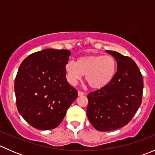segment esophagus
I'll return each mask as SVG.
<instances>
[{
	"label": "esophagus",
	"instance_id": "obj_1",
	"mask_svg": "<svg viewBox=\"0 0 155 155\" xmlns=\"http://www.w3.org/2000/svg\"><path fill=\"white\" fill-rule=\"evenodd\" d=\"M78 95L79 96H83V95H85V93L82 91H78Z\"/></svg>",
	"mask_w": 155,
	"mask_h": 155
}]
</instances>
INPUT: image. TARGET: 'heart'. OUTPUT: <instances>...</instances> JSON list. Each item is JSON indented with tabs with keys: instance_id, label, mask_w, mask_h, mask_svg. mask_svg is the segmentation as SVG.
Here are the masks:
<instances>
[{
	"instance_id": "heart-1",
	"label": "heart",
	"mask_w": 155,
	"mask_h": 155,
	"mask_svg": "<svg viewBox=\"0 0 155 155\" xmlns=\"http://www.w3.org/2000/svg\"><path fill=\"white\" fill-rule=\"evenodd\" d=\"M117 63L112 55H85L76 63L69 61L65 65L67 78L76 85L85 75V80L93 89H101L109 85L115 76Z\"/></svg>"
}]
</instances>
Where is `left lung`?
Segmentation results:
<instances>
[{
	"label": "left lung",
	"mask_w": 155,
	"mask_h": 155,
	"mask_svg": "<svg viewBox=\"0 0 155 155\" xmlns=\"http://www.w3.org/2000/svg\"><path fill=\"white\" fill-rule=\"evenodd\" d=\"M117 61V72L107 86L87 94V116L96 130L111 131L130 121L142 103L143 76L135 62L119 52L106 50Z\"/></svg>",
	"instance_id": "left-lung-1"
}]
</instances>
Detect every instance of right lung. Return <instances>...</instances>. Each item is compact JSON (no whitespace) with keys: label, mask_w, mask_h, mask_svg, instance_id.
<instances>
[{"label":"right lung","mask_w":155,"mask_h":155,"mask_svg":"<svg viewBox=\"0 0 155 155\" xmlns=\"http://www.w3.org/2000/svg\"><path fill=\"white\" fill-rule=\"evenodd\" d=\"M70 54L69 50L46 48L30 54L18 68L14 84L17 109L36 129L57 127L77 97L66 79Z\"/></svg>","instance_id":"add662e5"}]
</instances>
